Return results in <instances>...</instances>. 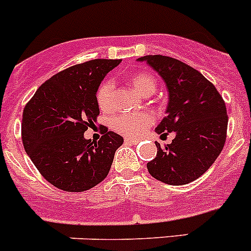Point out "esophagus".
Listing matches in <instances>:
<instances>
[{
	"mask_svg": "<svg viewBox=\"0 0 251 251\" xmlns=\"http://www.w3.org/2000/svg\"><path fill=\"white\" fill-rule=\"evenodd\" d=\"M138 139H132V138H126V143H127V145H130V146H134V145H137V143H138Z\"/></svg>",
	"mask_w": 251,
	"mask_h": 251,
	"instance_id": "1",
	"label": "esophagus"
}]
</instances>
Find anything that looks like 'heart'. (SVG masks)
Returning a JSON list of instances; mask_svg holds the SVG:
<instances>
[{
  "instance_id": "b5f03b06",
  "label": "heart",
  "mask_w": 251,
  "mask_h": 251,
  "mask_svg": "<svg viewBox=\"0 0 251 251\" xmlns=\"http://www.w3.org/2000/svg\"><path fill=\"white\" fill-rule=\"evenodd\" d=\"M129 81L137 93L143 97L152 95L157 89V81L148 72H136L129 76ZM97 103L101 112H112L114 108V84L104 81L97 92ZM154 122L153 115L148 112L124 113L117 115L112 122V127L122 136L137 138L145 133Z\"/></svg>"
}]
</instances>
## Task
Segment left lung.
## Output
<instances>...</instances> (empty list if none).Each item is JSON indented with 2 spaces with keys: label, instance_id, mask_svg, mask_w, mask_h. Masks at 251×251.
Wrapping results in <instances>:
<instances>
[{
  "label": "left lung",
  "instance_id": "left-lung-1",
  "mask_svg": "<svg viewBox=\"0 0 251 251\" xmlns=\"http://www.w3.org/2000/svg\"><path fill=\"white\" fill-rule=\"evenodd\" d=\"M146 61L165 80L168 89L166 117L157 126L158 134L175 132L171 145L147 163L148 172L167 185H186L202 176L223 151L227 114L223 97L200 72L163 55H147Z\"/></svg>",
  "mask_w": 251,
  "mask_h": 251
}]
</instances>
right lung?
Listing matches in <instances>:
<instances>
[{"label": "right lung", "mask_w": 251, "mask_h": 251, "mask_svg": "<svg viewBox=\"0 0 251 251\" xmlns=\"http://www.w3.org/2000/svg\"><path fill=\"white\" fill-rule=\"evenodd\" d=\"M121 60L95 59L51 76L26 104L22 143L44 178L68 192L100 183L112 167L123 137L103 127L98 142L84 138L99 115L97 92Z\"/></svg>", "instance_id": "obj_1"}]
</instances>
